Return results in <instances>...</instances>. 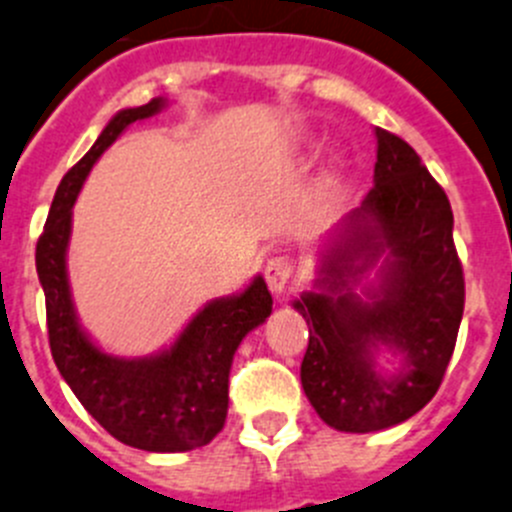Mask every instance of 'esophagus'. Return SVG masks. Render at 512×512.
<instances>
[{"mask_svg":"<svg viewBox=\"0 0 512 512\" xmlns=\"http://www.w3.org/2000/svg\"><path fill=\"white\" fill-rule=\"evenodd\" d=\"M293 275H295V265L288 255H278V257H272V260H267L265 280H267V288H270L275 295L288 290V285L293 283Z\"/></svg>","mask_w":512,"mask_h":512,"instance_id":"esophagus-1","label":"esophagus"}]
</instances>
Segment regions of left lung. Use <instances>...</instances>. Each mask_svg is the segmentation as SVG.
I'll list each match as a JSON object with an SVG mask.
<instances>
[{"label": "left lung", "instance_id": "8db88e82", "mask_svg": "<svg viewBox=\"0 0 512 512\" xmlns=\"http://www.w3.org/2000/svg\"><path fill=\"white\" fill-rule=\"evenodd\" d=\"M452 227L450 199L417 151L376 128L374 189L328 234L315 290L293 303L308 323L300 381L328 427L379 432L437 394L465 310ZM381 345L402 356L394 375L375 371Z\"/></svg>", "mask_w": 512, "mask_h": 512}]
</instances>
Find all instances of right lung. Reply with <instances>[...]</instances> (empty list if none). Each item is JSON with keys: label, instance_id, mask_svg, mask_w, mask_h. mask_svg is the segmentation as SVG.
<instances>
[{"label": "right lung", "instance_id": "add662e5", "mask_svg": "<svg viewBox=\"0 0 512 512\" xmlns=\"http://www.w3.org/2000/svg\"><path fill=\"white\" fill-rule=\"evenodd\" d=\"M164 105V98H154L138 108L118 111L88 154L62 176L35 260L45 290L52 358L90 417L118 442L136 450L189 452L222 432L234 351L272 313L265 280L257 275L242 293L204 305L164 351L123 358L105 353L80 328L65 260L73 232V204L85 176L131 123L156 116Z\"/></svg>", "mask_w": 512, "mask_h": 512}]
</instances>
